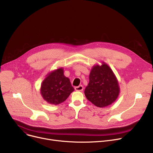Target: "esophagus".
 Returning <instances> with one entry per match:
<instances>
[{
  "label": "esophagus",
  "instance_id": "34e87169",
  "mask_svg": "<svg viewBox=\"0 0 153 153\" xmlns=\"http://www.w3.org/2000/svg\"><path fill=\"white\" fill-rule=\"evenodd\" d=\"M84 89V87L82 85H79L75 87V90L76 91H82Z\"/></svg>",
  "mask_w": 153,
  "mask_h": 153
}]
</instances>
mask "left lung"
Masks as SVG:
<instances>
[{"instance_id":"obj_1","label":"left lung","mask_w":153,"mask_h":153,"mask_svg":"<svg viewBox=\"0 0 153 153\" xmlns=\"http://www.w3.org/2000/svg\"><path fill=\"white\" fill-rule=\"evenodd\" d=\"M120 91L117 78L108 64L102 62L92 67L84 91L88 100L97 107H105L117 100Z\"/></svg>"}]
</instances>
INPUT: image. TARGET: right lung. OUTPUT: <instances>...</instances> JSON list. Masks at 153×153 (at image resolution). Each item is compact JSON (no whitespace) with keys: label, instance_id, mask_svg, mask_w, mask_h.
Here are the masks:
<instances>
[{"label":"right lung","instance_id":"add662e5","mask_svg":"<svg viewBox=\"0 0 153 153\" xmlns=\"http://www.w3.org/2000/svg\"><path fill=\"white\" fill-rule=\"evenodd\" d=\"M74 91L70 80L64 75V69L59 68L48 73L41 85L40 93L43 99L52 105L65 101Z\"/></svg>","mask_w":153,"mask_h":153}]
</instances>
